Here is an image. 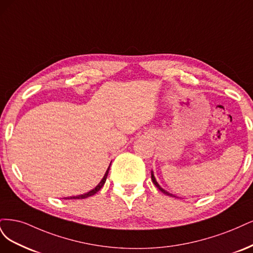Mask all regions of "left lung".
<instances>
[{"mask_svg":"<svg viewBox=\"0 0 253 253\" xmlns=\"http://www.w3.org/2000/svg\"><path fill=\"white\" fill-rule=\"evenodd\" d=\"M151 180H152V182H153V184L154 185H156L157 187H158V188L163 192V193H165V194H167V195H170V197H174V195L173 194H171V193H169V192H167L166 190H164V189H163L162 188V187L159 185V183L157 182V180H156V177H154V175H153V171H151Z\"/></svg>","mask_w":253,"mask_h":253,"instance_id":"8db88e82","label":"left lung"}]
</instances>
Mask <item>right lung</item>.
Listing matches in <instances>:
<instances>
[{
    "mask_svg": "<svg viewBox=\"0 0 253 253\" xmlns=\"http://www.w3.org/2000/svg\"><path fill=\"white\" fill-rule=\"evenodd\" d=\"M111 165V164H110ZM109 168H110V166L108 167V169L106 170V172H105V175H104V177L102 178V181L96 185V187L95 188H93L92 190H90L89 192H87V193H84V194H81V195H77V197H70V198H65L66 200H81V199H86V198H89V197H91V195H93V194H95L97 191H99L102 187L104 186V184H105V182H106V178H107V175H108V172H109Z\"/></svg>",
    "mask_w": 253,
    "mask_h": 253,
    "instance_id": "add662e5",
    "label": "right lung"
}]
</instances>
